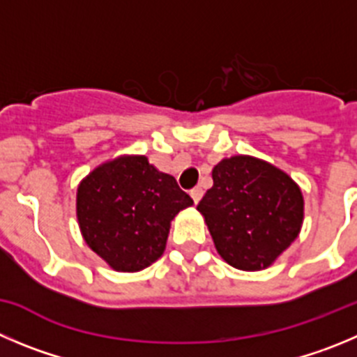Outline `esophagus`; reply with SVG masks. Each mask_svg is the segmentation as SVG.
<instances>
[{"label":"esophagus","instance_id":"34e87169","mask_svg":"<svg viewBox=\"0 0 357 357\" xmlns=\"http://www.w3.org/2000/svg\"><path fill=\"white\" fill-rule=\"evenodd\" d=\"M202 194H204V192H202V188H201V186H195V188L192 190V192H190V195H192V199H194V202H195V204H197V202L201 201Z\"/></svg>","mask_w":357,"mask_h":357}]
</instances>
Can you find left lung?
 Returning a JSON list of instances; mask_svg holds the SVG:
<instances>
[{"label": "left lung", "mask_w": 357, "mask_h": 357, "mask_svg": "<svg viewBox=\"0 0 357 357\" xmlns=\"http://www.w3.org/2000/svg\"><path fill=\"white\" fill-rule=\"evenodd\" d=\"M197 209L222 259L243 271L273 264L303 224L299 186L271 163L243 155L215 165Z\"/></svg>", "instance_id": "left-lung-1"}]
</instances>
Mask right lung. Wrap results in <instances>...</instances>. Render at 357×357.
I'll return each mask as SVG.
<instances>
[{
	"label": "right lung",
	"instance_id": "right-lung-1",
	"mask_svg": "<svg viewBox=\"0 0 357 357\" xmlns=\"http://www.w3.org/2000/svg\"><path fill=\"white\" fill-rule=\"evenodd\" d=\"M194 204L146 156L96 167L77 190V220L89 248L116 271H141L165 250L171 220Z\"/></svg>",
	"mask_w": 357,
	"mask_h": 357
}]
</instances>
